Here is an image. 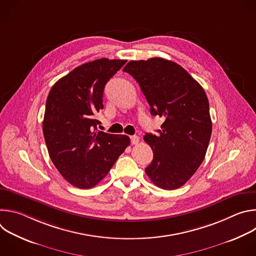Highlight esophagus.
<instances>
[{
  "mask_svg": "<svg viewBox=\"0 0 256 256\" xmlns=\"http://www.w3.org/2000/svg\"><path fill=\"white\" fill-rule=\"evenodd\" d=\"M138 140H140V138H138V136H132V138H130L132 144H136L138 142Z\"/></svg>",
  "mask_w": 256,
  "mask_h": 256,
  "instance_id": "34e87169",
  "label": "esophagus"
}]
</instances>
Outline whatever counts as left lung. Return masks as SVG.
I'll use <instances>...</instances> for the list:
<instances>
[{
  "instance_id": "left-lung-1",
  "label": "left lung",
  "mask_w": 256,
  "mask_h": 256,
  "mask_svg": "<svg viewBox=\"0 0 256 256\" xmlns=\"http://www.w3.org/2000/svg\"><path fill=\"white\" fill-rule=\"evenodd\" d=\"M138 83L152 116L165 120L158 136L146 134L154 157L144 169L160 188H181L200 166L212 134L208 100L202 87L172 60H130L124 68Z\"/></svg>"
}]
</instances>
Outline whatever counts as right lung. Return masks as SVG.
Listing matches in <instances>:
<instances>
[{"instance_id":"obj_1","label":"right lung","mask_w":256,"mask_h":256,"mask_svg":"<svg viewBox=\"0 0 256 256\" xmlns=\"http://www.w3.org/2000/svg\"><path fill=\"white\" fill-rule=\"evenodd\" d=\"M126 62L99 58L77 66L50 89L42 122L50 157L72 186L91 188L130 146V138L97 130L106 83Z\"/></svg>"}]
</instances>
